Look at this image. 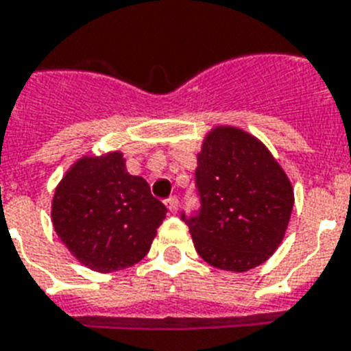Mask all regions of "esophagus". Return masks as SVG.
<instances>
[{
	"label": "esophagus",
	"mask_w": 351,
	"mask_h": 351,
	"mask_svg": "<svg viewBox=\"0 0 351 351\" xmlns=\"http://www.w3.org/2000/svg\"><path fill=\"white\" fill-rule=\"evenodd\" d=\"M166 205L167 208H169V212L175 214V212L178 210V198H176V196H169V198L166 199Z\"/></svg>",
	"instance_id": "1"
}]
</instances>
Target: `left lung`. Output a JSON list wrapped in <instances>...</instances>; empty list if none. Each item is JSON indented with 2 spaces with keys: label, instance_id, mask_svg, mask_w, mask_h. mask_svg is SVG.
<instances>
[{
  "label": "left lung",
  "instance_id": "8db88e82",
  "mask_svg": "<svg viewBox=\"0 0 351 351\" xmlns=\"http://www.w3.org/2000/svg\"><path fill=\"white\" fill-rule=\"evenodd\" d=\"M199 207L182 210L210 266L248 271L273 255L289 223L293 187L264 144L237 128L212 130L194 173Z\"/></svg>",
  "mask_w": 351,
  "mask_h": 351
}]
</instances>
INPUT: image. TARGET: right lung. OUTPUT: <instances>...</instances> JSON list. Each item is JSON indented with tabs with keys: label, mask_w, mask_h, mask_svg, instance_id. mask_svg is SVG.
Masks as SVG:
<instances>
[{
	"label": "right lung",
	"mask_w": 351,
	"mask_h": 351,
	"mask_svg": "<svg viewBox=\"0 0 351 351\" xmlns=\"http://www.w3.org/2000/svg\"><path fill=\"white\" fill-rule=\"evenodd\" d=\"M166 205L141 176L128 175L121 153L85 157L67 171L53 198V226L85 266L110 273L149 252Z\"/></svg>",
	"instance_id": "obj_1"
}]
</instances>
